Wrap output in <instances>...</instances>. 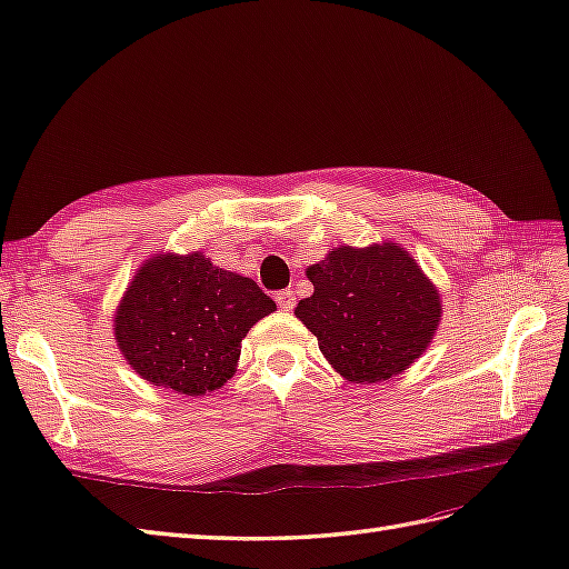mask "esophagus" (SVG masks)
<instances>
[{
	"instance_id": "esophagus-1",
	"label": "esophagus",
	"mask_w": 569,
	"mask_h": 569,
	"mask_svg": "<svg viewBox=\"0 0 569 569\" xmlns=\"http://www.w3.org/2000/svg\"><path fill=\"white\" fill-rule=\"evenodd\" d=\"M276 302H279L281 310H293L296 293L290 288L288 290H279V293H276Z\"/></svg>"
}]
</instances>
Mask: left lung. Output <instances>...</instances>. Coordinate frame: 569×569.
<instances>
[{"label":"left lung","mask_w":569,"mask_h":569,"mask_svg":"<svg viewBox=\"0 0 569 569\" xmlns=\"http://www.w3.org/2000/svg\"><path fill=\"white\" fill-rule=\"evenodd\" d=\"M306 273L315 293L298 302L296 317L351 382L407 371L439 329V290L400 244L337 247Z\"/></svg>","instance_id":"1"}]
</instances>
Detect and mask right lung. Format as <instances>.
<instances>
[{
  "mask_svg": "<svg viewBox=\"0 0 569 569\" xmlns=\"http://www.w3.org/2000/svg\"><path fill=\"white\" fill-rule=\"evenodd\" d=\"M276 302L247 276L201 252L157 254L138 269L113 335L133 371L179 395H206L234 376L242 339Z\"/></svg>",
  "mask_w": 569,
  "mask_h": 569,
  "instance_id": "add662e5",
  "label": "right lung"
}]
</instances>
